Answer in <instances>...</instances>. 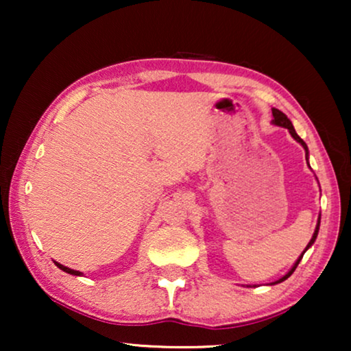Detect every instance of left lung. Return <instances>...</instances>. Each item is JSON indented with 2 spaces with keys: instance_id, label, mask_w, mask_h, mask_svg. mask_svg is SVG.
Masks as SVG:
<instances>
[{
  "instance_id": "8db88e82",
  "label": "left lung",
  "mask_w": 351,
  "mask_h": 351,
  "mask_svg": "<svg viewBox=\"0 0 351 351\" xmlns=\"http://www.w3.org/2000/svg\"><path fill=\"white\" fill-rule=\"evenodd\" d=\"M271 112H273V124H276V126H282V128L289 129L291 136H292V137H294V138H295V141H297V142H299V143H300V145L305 148V153H306V160H308V148H306V143H305L304 141H302V138H300L299 136H297L295 129H294V126H292V123L289 121V118H287V117H286V114H285V113H282V112H280V110H278V108H273V110H271ZM319 219H321V217H319ZM318 230H319V220H318V225H316V230H315V233H313V238H311V239H310V243H308V246H306V249H308V247L311 246V244H313V243H315V239H316V237H318ZM306 249H305V251H306ZM305 251H304V254H305ZM304 254H302V256L299 257V261H297V262L294 263V267H292V268H291V271H289V273H287V275H285V276H282V278H281V280H278L276 282H273V285H278V282H282V281H285V280H287V278H289V276L292 275V273H294V270H295V268H297V265H299V262L302 261V257H304Z\"/></svg>"
}]
</instances>
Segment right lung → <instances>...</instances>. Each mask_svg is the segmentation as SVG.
<instances>
[{
  "label": "right lung",
  "instance_id": "1",
  "mask_svg": "<svg viewBox=\"0 0 351 351\" xmlns=\"http://www.w3.org/2000/svg\"><path fill=\"white\" fill-rule=\"evenodd\" d=\"M56 265L60 268V270H64L65 273H70V275H76V276H80L81 275V271H76V270H71V268H69V267H64V265H60V263H57L56 262Z\"/></svg>",
  "mask_w": 351,
  "mask_h": 351
}]
</instances>
